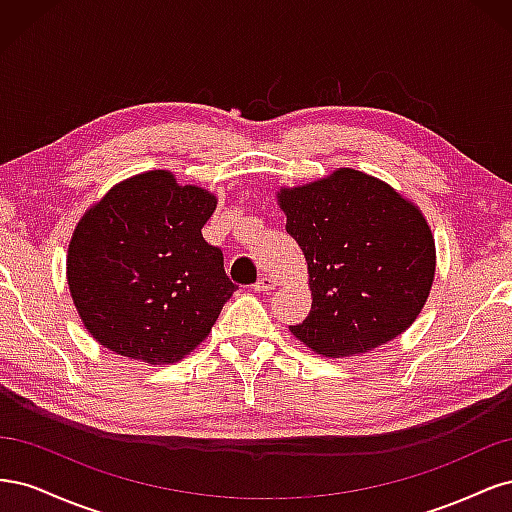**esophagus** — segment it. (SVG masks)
Masks as SVG:
<instances>
[{
	"instance_id": "esophagus-1",
	"label": "esophagus",
	"mask_w": 512,
	"mask_h": 512,
	"mask_svg": "<svg viewBox=\"0 0 512 512\" xmlns=\"http://www.w3.org/2000/svg\"><path fill=\"white\" fill-rule=\"evenodd\" d=\"M275 288V282L271 280V277H267V275H262L260 280L254 284V290L256 292H269V290H273Z\"/></svg>"
}]
</instances>
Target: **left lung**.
<instances>
[{
	"mask_svg": "<svg viewBox=\"0 0 512 512\" xmlns=\"http://www.w3.org/2000/svg\"><path fill=\"white\" fill-rule=\"evenodd\" d=\"M286 232L307 260L312 309L290 333L322 356H356L404 333L436 273L423 213L389 183L354 168L282 188Z\"/></svg>",
	"mask_w": 512,
	"mask_h": 512,
	"instance_id": "8db88e82",
	"label": "left lung"
}]
</instances>
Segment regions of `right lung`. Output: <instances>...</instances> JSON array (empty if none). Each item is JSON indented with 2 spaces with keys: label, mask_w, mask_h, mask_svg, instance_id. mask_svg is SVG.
I'll return each mask as SVG.
<instances>
[{
  "label": "right lung",
  "mask_w": 512,
  "mask_h": 512,
  "mask_svg": "<svg viewBox=\"0 0 512 512\" xmlns=\"http://www.w3.org/2000/svg\"><path fill=\"white\" fill-rule=\"evenodd\" d=\"M218 198L168 170L130 177L91 207L68 247V286L96 342L149 365L181 361L237 286L203 239Z\"/></svg>",
  "instance_id": "right-lung-1"
}]
</instances>
